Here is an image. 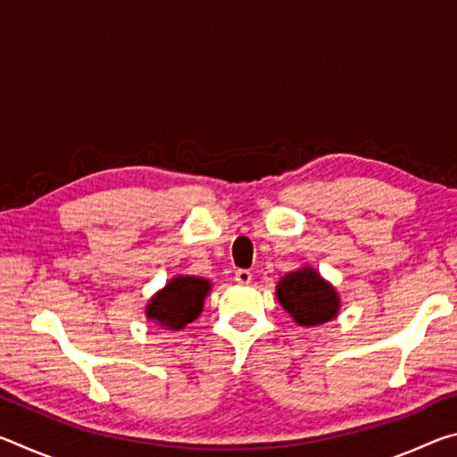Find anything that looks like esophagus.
I'll return each mask as SVG.
<instances>
[{"label": "esophagus", "instance_id": "esophagus-1", "mask_svg": "<svg viewBox=\"0 0 457 457\" xmlns=\"http://www.w3.org/2000/svg\"><path fill=\"white\" fill-rule=\"evenodd\" d=\"M236 282L242 284V286H247L252 282V272L250 270H237L236 272Z\"/></svg>", "mask_w": 457, "mask_h": 457}]
</instances>
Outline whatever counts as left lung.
<instances>
[{
    "label": "left lung",
    "instance_id": "left-lung-1",
    "mask_svg": "<svg viewBox=\"0 0 457 457\" xmlns=\"http://www.w3.org/2000/svg\"><path fill=\"white\" fill-rule=\"evenodd\" d=\"M276 298L298 327H319L335 320L340 312V296L335 286L324 280L319 270L306 264L280 278Z\"/></svg>",
    "mask_w": 457,
    "mask_h": 457
}]
</instances>
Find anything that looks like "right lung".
<instances>
[{"mask_svg": "<svg viewBox=\"0 0 457 457\" xmlns=\"http://www.w3.org/2000/svg\"><path fill=\"white\" fill-rule=\"evenodd\" d=\"M212 280L189 274H177L157 290L145 306L146 320L165 330H181L199 319L204 303L212 292Z\"/></svg>", "mask_w": 457, "mask_h": 457, "instance_id": "right-lung-1", "label": "right lung"}]
</instances>
